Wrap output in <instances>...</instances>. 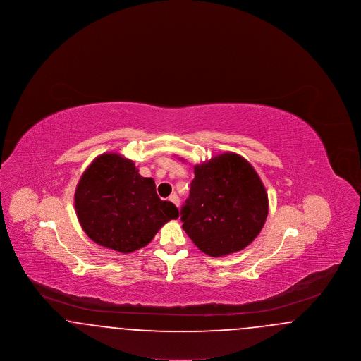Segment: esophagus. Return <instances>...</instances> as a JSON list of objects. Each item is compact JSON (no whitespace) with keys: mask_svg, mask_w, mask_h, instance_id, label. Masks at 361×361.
I'll use <instances>...</instances> for the list:
<instances>
[{"mask_svg":"<svg viewBox=\"0 0 361 361\" xmlns=\"http://www.w3.org/2000/svg\"><path fill=\"white\" fill-rule=\"evenodd\" d=\"M169 200L172 202L174 206H180V199H178V196H177V195H172V196L169 197Z\"/></svg>","mask_w":361,"mask_h":361,"instance_id":"obj_1","label":"esophagus"}]
</instances>
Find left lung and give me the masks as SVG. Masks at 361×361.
I'll return each mask as SVG.
<instances>
[{
    "label": "left lung",
    "instance_id": "1",
    "mask_svg": "<svg viewBox=\"0 0 361 361\" xmlns=\"http://www.w3.org/2000/svg\"><path fill=\"white\" fill-rule=\"evenodd\" d=\"M183 228L211 257L245 249L268 216V195L255 168L240 155L224 153L193 166Z\"/></svg>",
    "mask_w": 361,
    "mask_h": 361
}]
</instances>
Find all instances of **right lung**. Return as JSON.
Instances as JSON below:
<instances>
[{
    "mask_svg": "<svg viewBox=\"0 0 361 361\" xmlns=\"http://www.w3.org/2000/svg\"><path fill=\"white\" fill-rule=\"evenodd\" d=\"M77 218L86 235L104 247L131 253L146 246L158 230L178 218L161 200L150 177L118 153L99 155L81 176L74 195Z\"/></svg>",
    "mask_w": 361,
    "mask_h": 361,
    "instance_id": "1",
    "label": "right lung"
}]
</instances>
